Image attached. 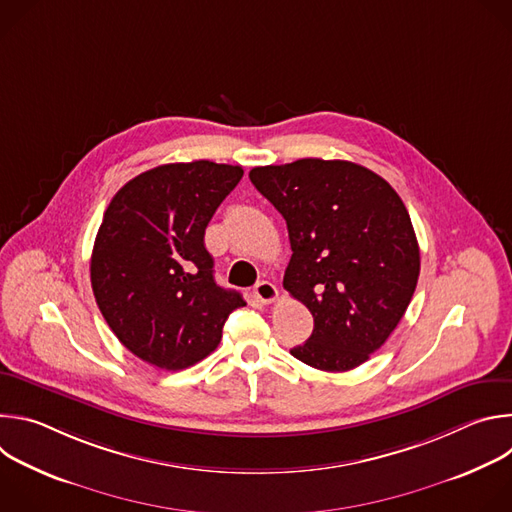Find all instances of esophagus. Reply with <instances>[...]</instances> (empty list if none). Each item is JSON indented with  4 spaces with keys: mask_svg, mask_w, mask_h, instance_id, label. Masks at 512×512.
<instances>
[{
    "mask_svg": "<svg viewBox=\"0 0 512 512\" xmlns=\"http://www.w3.org/2000/svg\"><path fill=\"white\" fill-rule=\"evenodd\" d=\"M253 296H255V300L259 304H271V302L277 300L279 291H277V287L271 281H259L255 285V289H253Z\"/></svg>",
    "mask_w": 512,
    "mask_h": 512,
    "instance_id": "obj_1",
    "label": "esophagus"
}]
</instances>
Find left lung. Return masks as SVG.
<instances>
[{"mask_svg":"<svg viewBox=\"0 0 512 512\" xmlns=\"http://www.w3.org/2000/svg\"><path fill=\"white\" fill-rule=\"evenodd\" d=\"M287 223L291 259L283 287L314 316L291 356L328 373L356 369L403 318L419 277L409 212L369 168L304 158L249 172Z\"/></svg>","mask_w":512,"mask_h":512,"instance_id":"8db88e82","label":"left lung"}]
</instances>
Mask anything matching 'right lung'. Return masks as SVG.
I'll list each match as a JSON object with an SVG mask.
<instances>
[{
    "label": "right lung",
    "instance_id": "obj_1",
    "mask_svg": "<svg viewBox=\"0 0 512 512\" xmlns=\"http://www.w3.org/2000/svg\"><path fill=\"white\" fill-rule=\"evenodd\" d=\"M243 178L241 166L164 164L129 180L109 202L91 255L97 306L119 342L141 360L182 371L223 338L245 306L216 285L204 231Z\"/></svg>",
    "mask_w": 512,
    "mask_h": 512
}]
</instances>
